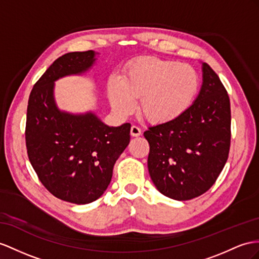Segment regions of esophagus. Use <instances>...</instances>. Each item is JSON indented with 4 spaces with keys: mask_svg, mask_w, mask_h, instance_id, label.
<instances>
[{
    "mask_svg": "<svg viewBox=\"0 0 259 259\" xmlns=\"http://www.w3.org/2000/svg\"><path fill=\"white\" fill-rule=\"evenodd\" d=\"M141 134H142V130L140 128L137 127V125H132L130 129V135L132 137H139V136H141Z\"/></svg>",
    "mask_w": 259,
    "mask_h": 259,
    "instance_id": "obj_1",
    "label": "esophagus"
}]
</instances>
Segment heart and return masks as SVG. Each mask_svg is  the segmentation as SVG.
Here are the masks:
<instances>
[{"mask_svg":"<svg viewBox=\"0 0 259 259\" xmlns=\"http://www.w3.org/2000/svg\"><path fill=\"white\" fill-rule=\"evenodd\" d=\"M199 90L197 72L186 64L145 58L128 66L122 78L112 75L107 94L117 115L127 117L136 109L154 123L173 121L181 117Z\"/></svg>","mask_w":259,"mask_h":259,"instance_id":"heart-1","label":"heart"}]
</instances>
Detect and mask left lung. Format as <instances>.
Segmentation results:
<instances>
[{
    "mask_svg": "<svg viewBox=\"0 0 259 259\" xmlns=\"http://www.w3.org/2000/svg\"><path fill=\"white\" fill-rule=\"evenodd\" d=\"M148 167L161 194L190 200L211 188L228 161L231 107L217 73L202 63V86L194 104L173 121L144 132Z\"/></svg>",
    "mask_w": 259,
    "mask_h": 259,
    "instance_id": "left-lung-1",
    "label": "left lung"
}]
</instances>
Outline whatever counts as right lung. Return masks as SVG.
<instances>
[{
	"instance_id": "right-lung-1",
	"label": "right lung",
	"mask_w": 259,
	"mask_h": 259,
	"mask_svg": "<svg viewBox=\"0 0 259 259\" xmlns=\"http://www.w3.org/2000/svg\"><path fill=\"white\" fill-rule=\"evenodd\" d=\"M95 60L93 50L58 58L34 85L27 106L25 139L31 166L49 193L76 204L104 194L130 142V123L108 127L93 112L72 115L55 103V81L84 73Z\"/></svg>"
}]
</instances>
